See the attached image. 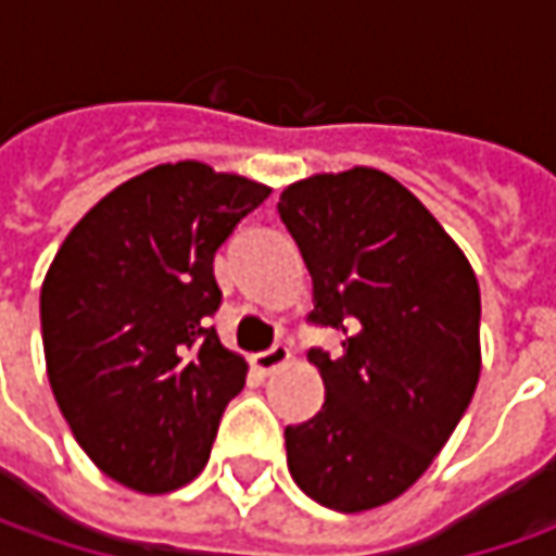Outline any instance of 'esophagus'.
<instances>
[{"label":"esophagus","instance_id":"1","mask_svg":"<svg viewBox=\"0 0 556 556\" xmlns=\"http://www.w3.org/2000/svg\"><path fill=\"white\" fill-rule=\"evenodd\" d=\"M290 362V350L288 346H271V350H266V353H256L253 358H250V365L256 368L260 374H275L278 368H285Z\"/></svg>","mask_w":556,"mask_h":556}]
</instances>
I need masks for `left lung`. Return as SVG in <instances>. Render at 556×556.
<instances>
[{
	"instance_id": "8db88e82",
	"label": "left lung",
	"mask_w": 556,
	"mask_h": 556,
	"mask_svg": "<svg viewBox=\"0 0 556 556\" xmlns=\"http://www.w3.org/2000/svg\"><path fill=\"white\" fill-rule=\"evenodd\" d=\"M278 210L312 275V318L346 337L343 358L309 355L325 405L285 430L288 470L312 502L374 510L424 477L473 399L480 281L437 216L371 166L288 185Z\"/></svg>"
}]
</instances>
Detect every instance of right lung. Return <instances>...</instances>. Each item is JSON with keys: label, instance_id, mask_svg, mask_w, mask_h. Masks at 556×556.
<instances>
[{"label": "right lung", "instance_id": "obj_1", "mask_svg": "<svg viewBox=\"0 0 556 556\" xmlns=\"http://www.w3.org/2000/svg\"><path fill=\"white\" fill-rule=\"evenodd\" d=\"M271 188L201 161L117 185L71 228L39 290L54 402L104 477L141 495L203 470L244 355L223 346L213 256Z\"/></svg>", "mask_w": 556, "mask_h": 556}]
</instances>
